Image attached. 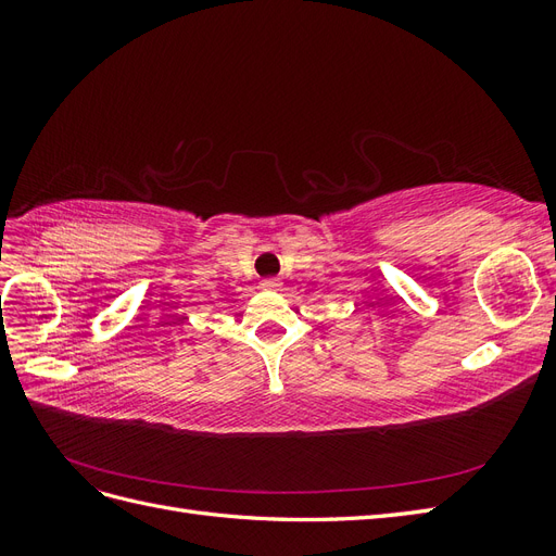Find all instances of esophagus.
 Returning <instances> with one entry per match:
<instances>
[{"mask_svg":"<svg viewBox=\"0 0 556 556\" xmlns=\"http://www.w3.org/2000/svg\"><path fill=\"white\" fill-rule=\"evenodd\" d=\"M262 288L264 290H278L280 288V280L278 278H266V280H262Z\"/></svg>","mask_w":556,"mask_h":556,"instance_id":"34e87169","label":"esophagus"}]
</instances>
